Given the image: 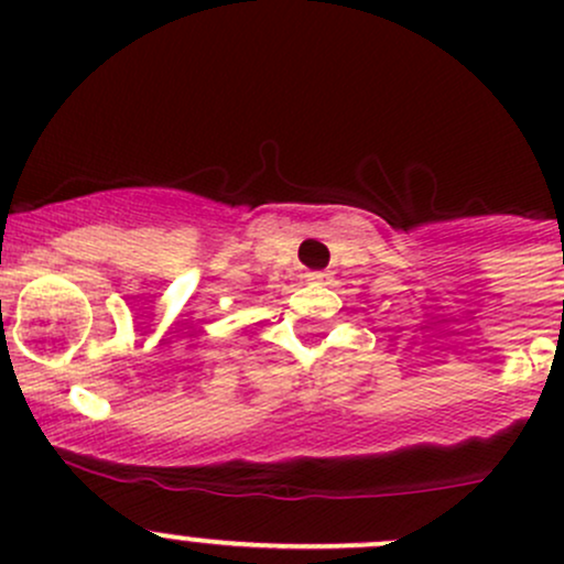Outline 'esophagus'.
Instances as JSON below:
<instances>
[{"instance_id": "esophagus-1", "label": "esophagus", "mask_w": 564, "mask_h": 564, "mask_svg": "<svg viewBox=\"0 0 564 564\" xmlns=\"http://www.w3.org/2000/svg\"><path fill=\"white\" fill-rule=\"evenodd\" d=\"M307 283H329V272H305Z\"/></svg>"}]
</instances>
